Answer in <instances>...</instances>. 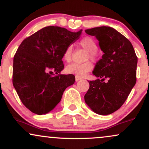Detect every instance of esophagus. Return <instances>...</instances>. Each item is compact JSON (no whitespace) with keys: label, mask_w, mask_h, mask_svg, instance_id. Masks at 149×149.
Here are the masks:
<instances>
[{"label":"esophagus","mask_w":149,"mask_h":149,"mask_svg":"<svg viewBox=\"0 0 149 149\" xmlns=\"http://www.w3.org/2000/svg\"><path fill=\"white\" fill-rule=\"evenodd\" d=\"M82 80L81 77H79V76H76V81H78V80Z\"/></svg>","instance_id":"34e87169"}]
</instances>
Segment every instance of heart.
<instances>
[{"label": "heart", "mask_w": 149, "mask_h": 149, "mask_svg": "<svg viewBox=\"0 0 149 149\" xmlns=\"http://www.w3.org/2000/svg\"><path fill=\"white\" fill-rule=\"evenodd\" d=\"M80 45L89 51L88 58H90L92 61H95L97 59V45L93 38L90 37H85L82 38L80 41ZM73 54V46L71 45H68L63 52V59L66 62H70L71 60ZM92 69V64L90 61L83 63V64H78V63H72L68 65L66 68V71L68 73L76 75L77 76L83 77L87 73L90 71Z\"/></svg>", "instance_id": "heart-1"}]
</instances>
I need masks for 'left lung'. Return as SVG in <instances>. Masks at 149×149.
I'll list each match as a JSON object with an SVG mask.
<instances>
[{"label": "left lung", "instance_id": "left-lung-1", "mask_svg": "<svg viewBox=\"0 0 149 149\" xmlns=\"http://www.w3.org/2000/svg\"><path fill=\"white\" fill-rule=\"evenodd\" d=\"M85 33L96 37L104 54L92 71L101 80L89 81L85 102L96 113L109 115L122 107L136 83L137 57L130 41L113 28L95 27Z\"/></svg>", "mask_w": 149, "mask_h": 149}]
</instances>
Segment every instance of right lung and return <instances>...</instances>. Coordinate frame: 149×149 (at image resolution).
<instances>
[{"instance_id": "obj_1", "label": "right lung", "mask_w": 149, "mask_h": 149, "mask_svg": "<svg viewBox=\"0 0 149 149\" xmlns=\"http://www.w3.org/2000/svg\"><path fill=\"white\" fill-rule=\"evenodd\" d=\"M82 30L71 32L49 26L26 38L13 59V86L24 105L42 115L53 110L66 88L74 83L73 74L62 75L63 52L79 38ZM53 70L57 76L48 73Z\"/></svg>"}]
</instances>
